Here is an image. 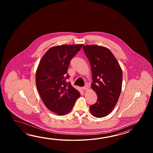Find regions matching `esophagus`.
Here are the masks:
<instances>
[{
	"instance_id": "esophagus-1",
	"label": "esophagus",
	"mask_w": 153,
	"mask_h": 153,
	"mask_svg": "<svg viewBox=\"0 0 153 153\" xmlns=\"http://www.w3.org/2000/svg\"><path fill=\"white\" fill-rule=\"evenodd\" d=\"M82 89H83L84 90H88V86L87 85H86L84 87L82 88Z\"/></svg>"
}]
</instances>
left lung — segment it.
Instances as JSON below:
<instances>
[{
	"label": "left lung",
	"mask_w": 153,
	"mask_h": 153,
	"mask_svg": "<svg viewBox=\"0 0 153 153\" xmlns=\"http://www.w3.org/2000/svg\"><path fill=\"white\" fill-rule=\"evenodd\" d=\"M82 48L91 65V88L98 96L96 103L90 106V110L94 117H104L111 113L119 100L122 88V70L107 48L88 45Z\"/></svg>",
	"instance_id": "left-lung-1"
}]
</instances>
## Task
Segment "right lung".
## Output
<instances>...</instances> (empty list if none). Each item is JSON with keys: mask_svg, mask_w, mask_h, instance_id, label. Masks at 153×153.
I'll return each mask as SVG.
<instances>
[{"mask_svg": "<svg viewBox=\"0 0 153 153\" xmlns=\"http://www.w3.org/2000/svg\"><path fill=\"white\" fill-rule=\"evenodd\" d=\"M83 44L53 46L47 51L36 71V82L46 107L59 115L72 110L80 94L66 79L70 61Z\"/></svg>", "mask_w": 153, "mask_h": 153, "instance_id": "add662e5", "label": "right lung"}]
</instances>
